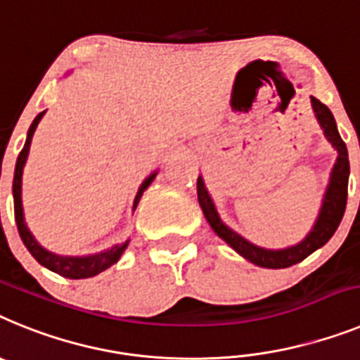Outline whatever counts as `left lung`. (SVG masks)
Segmentation results:
<instances>
[{
  "label": "left lung",
  "instance_id": "1",
  "mask_svg": "<svg viewBox=\"0 0 360 360\" xmlns=\"http://www.w3.org/2000/svg\"><path fill=\"white\" fill-rule=\"evenodd\" d=\"M311 110L315 114L319 127L323 130L324 137L331 146L337 150L335 165L330 172V181H328L326 192L323 195V202H321V210H319L317 219H315L314 226L302 240H299L297 245L286 246V248H262V246L250 243L248 239L237 233L236 230L223 223V219L219 217V212L214 205L210 192L206 188L205 179L201 176L198 177V199L201 205V210L205 214L206 221L210 223L212 230L217 233L221 239L226 243L230 248H233L239 255L246 259V261L254 262L255 266L261 268H271V270H279V268H288L301 262L308 255H311L315 250L323 248L331 236L335 233L339 228L342 215L346 210V199H348V177H349V161H348V148L346 143L340 139L339 130H337V123L333 120V114L330 112L326 105L319 101L317 98L310 96Z\"/></svg>",
  "mask_w": 360,
  "mask_h": 360
}]
</instances>
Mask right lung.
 <instances>
[{
	"label": "right lung",
	"mask_w": 360,
	"mask_h": 360,
	"mask_svg": "<svg viewBox=\"0 0 360 360\" xmlns=\"http://www.w3.org/2000/svg\"><path fill=\"white\" fill-rule=\"evenodd\" d=\"M46 110L39 112L36 115V120L30 124L29 132H27V141H25L23 150L18 155V161H15V170H14V183H12V195H14V215H15V224H18V232H20L21 240L23 245L27 246L32 257L36 259L41 266L49 268L50 271H56V274L63 275L67 279H89V277H94V275L101 274L106 268H110L112 264L120 261L123 252L127 250L128 243L130 240H124L121 245H114L112 248L103 250V252H98V254H90V255H58L50 250L43 248L39 243L36 240V237L32 236V232L29 230L27 223H25V214H23V201H21V186H23V168L25 162H27V158H29V150L30 143H32V136L36 132L37 124L41 121V117L45 115ZM158 176V170H154L141 183L139 190L136 193V199H134L132 210H136L139 201L143 198V192L148 188L152 181Z\"/></svg>",
	"instance_id": "obj_1"
}]
</instances>
